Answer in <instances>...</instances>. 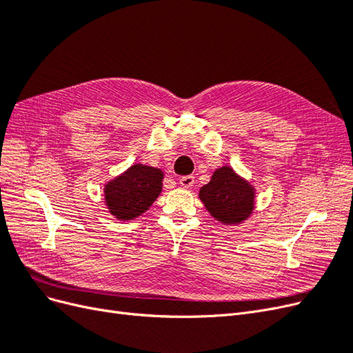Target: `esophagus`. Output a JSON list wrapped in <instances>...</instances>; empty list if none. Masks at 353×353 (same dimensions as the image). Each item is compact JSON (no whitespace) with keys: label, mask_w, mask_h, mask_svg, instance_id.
Here are the masks:
<instances>
[{"label":"esophagus","mask_w":353,"mask_h":353,"mask_svg":"<svg viewBox=\"0 0 353 353\" xmlns=\"http://www.w3.org/2000/svg\"><path fill=\"white\" fill-rule=\"evenodd\" d=\"M179 184L183 185L184 188H191L194 184V176L193 175H184L179 178Z\"/></svg>","instance_id":"esophagus-1"}]
</instances>
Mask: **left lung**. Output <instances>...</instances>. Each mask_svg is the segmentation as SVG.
Listing matches in <instances>:
<instances>
[{
    "instance_id": "obj_1",
    "label": "left lung",
    "mask_w": 353,
    "mask_h": 353,
    "mask_svg": "<svg viewBox=\"0 0 353 353\" xmlns=\"http://www.w3.org/2000/svg\"><path fill=\"white\" fill-rule=\"evenodd\" d=\"M200 200L222 223H240L253 210L254 191L228 166L215 170L209 184L200 188Z\"/></svg>"
}]
</instances>
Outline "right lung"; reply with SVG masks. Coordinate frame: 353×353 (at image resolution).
<instances>
[{
  "label": "right lung",
  "instance_id": "right-lung-1",
  "mask_svg": "<svg viewBox=\"0 0 353 353\" xmlns=\"http://www.w3.org/2000/svg\"><path fill=\"white\" fill-rule=\"evenodd\" d=\"M162 179L163 174L160 169L140 163L132 165L104 188L105 203L112 215L122 221L141 215L162 191Z\"/></svg>",
  "mask_w": 353,
  "mask_h": 353
}]
</instances>
